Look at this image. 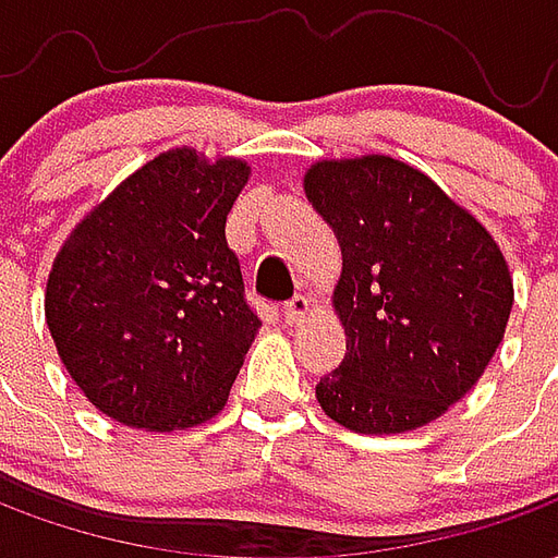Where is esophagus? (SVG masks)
I'll return each mask as SVG.
<instances>
[{
	"label": "esophagus",
	"instance_id": "esophagus-1",
	"mask_svg": "<svg viewBox=\"0 0 558 558\" xmlns=\"http://www.w3.org/2000/svg\"><path fill=\"white\" fill-rule=\"evenodd\" d=\"M307 314H311V299H307V295H295V299H290V302L283 304V319H287L290 326L302 323Z\"/></svg>",
	"mask_w": 558,
	"mask_h": 558
}]
</instances>
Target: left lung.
Instances as JSON below:
<instances>
[{"instance_id": "obj_1", "label": "left lung", "mask_w": 558, "mask_h": 558, "mask_svg": "<svg viewBox=\"0 0 558 558\" xmlns=\"http://www.w3.org/2000/svg\"><path fill=\"white\" fill-rule=\"evenodd\" d=\"M304 194L343 254L331 304L347 355L319 379V407L371 436L430 424L505 338L514 283L499 244L430 175L388 155L316 160Z\"/></svg>"}]
</instances>
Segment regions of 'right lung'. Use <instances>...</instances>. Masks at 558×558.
I'll return each instance as SVG.
<instances>
[{
	"label": "right lung",
	"mask_w": 558,
	"mask_h": 558,
	"mask_svg": "<svg viewBox=\"0 0 558 558\" xmlns=\"http://www.w3.org/2000/svg\"><path fill=\"white\" fill-rule=\"evenodd\" d=\"M247 179L242 158L170 148L59 247L44 316L65 371L107 418L170 433L227 407L263 326L223 232Z\"/></svg>",
	"instance_id": "obj_1"
}]
</instances>
